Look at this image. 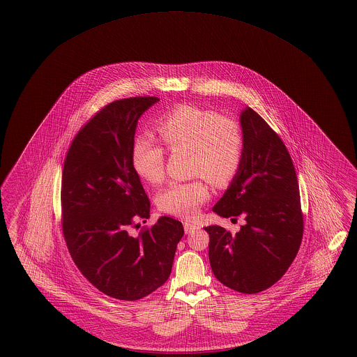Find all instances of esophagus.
Returning a JSON list of instances; mask_svg holds the SVG:
<instances>
[{
    "label": "esophagus",
    "instance_id": "34e87169",
    "mask_svg": "<svg viewBox=\"0 0 357 357\" xmlns=\"http://www.w3.org/2000/svg\"><path fill=\"white\" fill-rule=\"evenodd\" d=\"M199 229H200L199 225H196L194 222H190V221H185V222H184V231H185V234L195 233V231L199 230Z\"/></svg>",
    "mask_w": 357,
    "mask_h": 357
}]
</instances>
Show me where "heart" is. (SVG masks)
Instances as JSON below:
<instances>
[{
  "instance_id": "heart-1",
  "label": "heart",
  "mask_w": 357,
  "mask_h": 357,
  "mask_svg": "<svg viewBox=\"0 0 357 357\" xmlns=\"http://www.w3.org/2000/svg\"><path fill=\"white\" fill-rule=\"evenodd\" d=\"M157 132L170 151L192 149L195 174L204 175L215 185H227L241 167L245 139L239 123L217 112L183 105L165 114ZM130 161L136 174L151 184L165 178V151L148 133L135 137ZM209 197L203 178L173 182L158 194L157 206L163 213L192 218Z\"/></svg>"
}]
</instances>
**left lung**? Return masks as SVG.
<instances>
[{
	"label": "left lung",
	"instance_id": "left-lung-1",
	"mask_svg": "<svg viewBox=\"0 0 357 357\" xmlns=\"http://www.w3.org/2000/svg\"><path fill=\"white\" fill-rule=\"evenodd\" d=\"M245 139L237 175L213 206L218 216H243L231 236L206 227L209 261L218 281L239 293L261 292L280 280L296 258L303 233L300 188L291 154L252 108L241 114Z\"/></svg>",
	"mask_w": 357,
	"mask_h": 357
}]
</instances>
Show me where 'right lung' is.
I'll return each instance as SVG.
<instances>
[{
  "instance_id": "right-lung-1",
  "label": "right lung",
  "mask_w": 357,
  "mask_h": 357,
  "mask_svg": "<svg viewBox=\"0 0 357 357\" xmlns=\"http://www.w3.org/2000/svg\"><path fill=\"white\" fill-rule=\"evenodd\" d=\"M133 97L108 103L78 130L65 157L61 181L63 234L77 268L98 291L136 301L169 279L183 225L162 216L132 236L149 218L151 202L136 174L130 149L137 120L157 103Z\"/></svg>"
}]
</instances>
